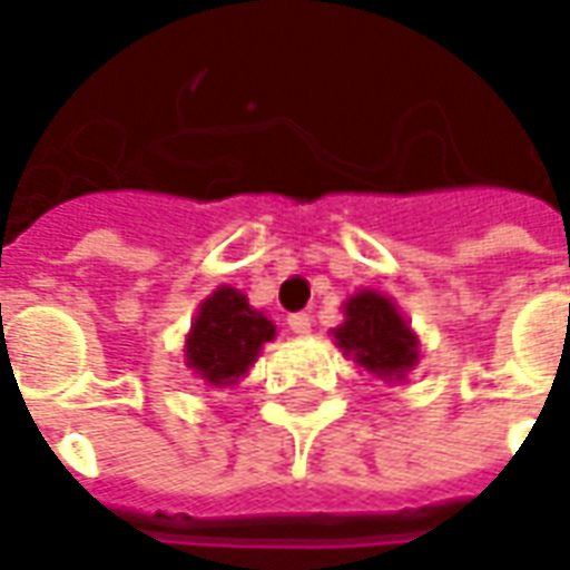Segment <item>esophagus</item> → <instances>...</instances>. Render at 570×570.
Instances as JSON below:
<instances>
[{
	"mask_svg": "<svg viewBox=\"0 0 570 570\" xmlns=\"http://www.w3.org/2000/svg\"><path fill=\"white\" fill-rule=\"evenodd\" d=\"M286 324H289V330L296 333V336H308L312 333V317L305 312H296L286 317Z\"/></svg>",
	"mask_w": 570,
	"mask_h": 570,
	"instance_id": "obj_1",
	"label": "esophagus"
}]
</instances>
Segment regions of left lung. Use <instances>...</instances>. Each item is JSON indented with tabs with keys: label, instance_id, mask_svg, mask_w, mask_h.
Returning a JSON list of instances; mask_svg holds the SVG:
<instances>
[{
	"label": "left lung",
	"instance_id": "left-lung-1",
	"mask_svg": "<svg viewBox=\"0 0 570 570\" xmlns=\"http://www.w3.org/2000/svg\"><path fill=\"white\" fill-rule=\"evenodd\" d=\"M333 340L376 380L401 382L420 361L416 333L395 302L376 289H361L345 302V321L333 330Z\"/></svg>",
	"mask_w": 570,
	"mask_h": 570
}]
</instances>
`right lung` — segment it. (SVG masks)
I'll list each match as a JSON object with an SVG mask.
<instances>
[{"label": "right lung", "instance_id": "right-lung-1", "mask_svg": "<svg viewBox=\"0 0 570 570\" xmlns=\"http://www.w3.org/2000/svg\"><path fill=\"white\" fill-rule=\"evenodd\" d=\"M272 340V321L256 312L240 289L218 286L213 296L203 298L200 312L190 324L185 357L194 376H200L206 385L228 389L246 376L262 345Z\"/></svg>", "mask_w": 570, "mask_h": 570}]
</instances>
